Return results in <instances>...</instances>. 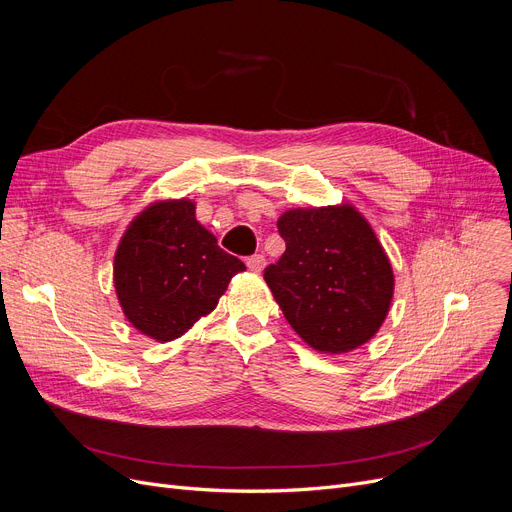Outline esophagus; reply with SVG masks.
Masks as SVG:
<instances>
[{
	"label": "esophagus",
	"instance_id": "obj_1",
	"mask_svg": "<svg viewBox=\"0 0 512 512\" xmlns=\"http://www.w3.org/2000/svg\"><path fill=\"white\" fill-rule=\"evenodd\" d=\"M247 267L253 274H261L263 267H265V257L263 255H253L247 259Z\"/></svg>",
	"mask_w": 512,
	"mask_h": 512
}]
</instances>
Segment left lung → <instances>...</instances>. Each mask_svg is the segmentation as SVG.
Segmentation results:
<instances>
[{
  "label": "left lung",
  "instance_id": "8db88e82",
  "mask_svg": "<svg viewBox=\"0 0 512 512\" xmlns=\"http://www.w3.org/2000/svg\"><path fill=\"white\" fill-rule=\"evenodd\" d=\"M286 251L265 282L292 330L319 353L355 351L380 332L394 297L392 263L353 203L294 207L278 218Z\"/></svg>",
  "mask_w": 512,
  "mask_h": 512
}]
</instances>
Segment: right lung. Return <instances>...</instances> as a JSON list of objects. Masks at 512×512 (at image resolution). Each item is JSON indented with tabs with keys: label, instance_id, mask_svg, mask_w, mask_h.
<instances>
[{
	"label": "right lung",
	"instance_id": "obj_1",
	"mask_svg": "<svg viewBox=\"0 0 512 512\" xmlns=\"http://www.w3.org/2000/svg\"><path fill=\"white\" fill-rule=\"evenodd\" d=\"M193 199H155L134 215L114 255V288L128 324L155 342L184 336L247 267L197 222Z\"/></svg>",
	"mask_w": 512,
	"mask_h": 512
}]
</instances>
